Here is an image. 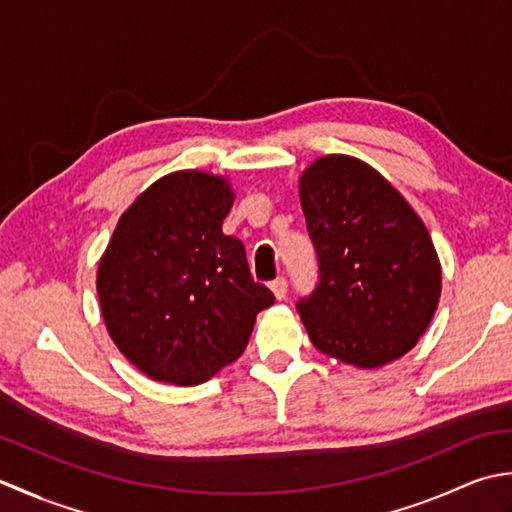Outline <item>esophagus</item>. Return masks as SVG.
<instances>
[{
  "label": "esophagus",
  "mask_w": 512,
  "mask_h": 512,
  "mask_svg": "<svg viewBox=\"0 0 512 512\" xmlns=\"http://www.w3.org/2000/svg\"><path fill=\"white\" fill-rule=\"evenodd\" d=\"M269 287H271V294L276 296V300H283L287 296V280L285 278L274 280Z\"/></svg>",
  "instance_id": "obj_1"
}]
</instances>
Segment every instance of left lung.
Wrapping results in <instances>:
<instances>
[{"label": "left lung", "mask_w": 512, "mask_h": 512, "mask_svg": "<svg viewBox=\"0 0 512 512\" xmlns=\"http://www.w3.org/2000/svg\"><path fill=\"white\" fill-rule=\"evenodd\" d=\"M320 283L298 302L314 347L380 369L424 336L442 294L431 234L384 176L349 154L320 156L298 179Z\"/></svg>", "instance_id": "8db88e82"}]
</instances>
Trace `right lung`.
<instances>
[{
    "mask_svg": "<svg viewBox=\"0 0 512 512\" xmlns=\"http://www.w3.org/2000/svg\"><path fill=\"white\" fill-rule=\"evenodd\" d=\"M227 176L179 170L143 190L99 260L97 294L112 342L156 382L194 387L241 358L274 294L252 280L245 247L223 234Z\"/></svg>",
    "mask_w": 512,
    "mask_h": 512,
    "instance_id": "obj_1",
    "label": "right lung"
}]
</instances>
